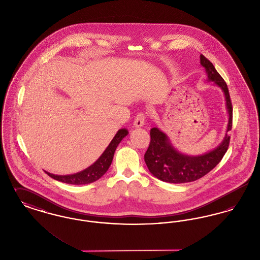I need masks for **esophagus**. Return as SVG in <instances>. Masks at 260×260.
<instances>
[{"instance_id":"34e87169","label":"esophagus","mask_w":260,"mask_h":260,"mask_svg":"<svg viewBox=\"0 0 260 260\" xmlns=\"http://www.w3.org/2000/svg\"><path fill=\"white\" fill-rule=\"evenodd\" d=\"M145 123V115L143 113H139L138 115H136V119H135V126L136 127H141Z\"/></svg>"}]
</instances>
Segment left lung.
I'll list each match as a JSON object with an SVG mask.
<instances>
[{
    "mask_svg": "<svg viewBox=\"0 0 260 260\" xmlns=\"http://www.w3.org/2000/svg\"><path fill=\"white\" fill-rule=\"evenodd\" d=\"M201 65L205 68L208 75V81L213 82L215 86L221 88L225 96L226 108L228 112V124L226 135L222 142L213 150L203 155L189 156L180 153L174 148L169 136L158 127L150 131L151 141L144 155V161L149 172L161 181L169 183H186L195 181L210 173L216 165L221 161L225 155L230 141L227 135L232 128V103L229 90L222 77L218 74L212 63L203 54L200 56Z\"/></svg>",
    "mask_w": 260,
    "mask_h": 260,
    "instance_id": "left-lung-1",
    "label": "left lung"
}]
</instances>
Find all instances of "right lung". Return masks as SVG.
<instances>
[{
  "instance_id": "1",
  "label": "right lung",
  "mask_w": 260,
  "mask_h": 260,
  "mask_svg": "<svg viewBox=\"0 0 260 260\" xmlns=\"http://www.w3.org/2000/svg\"><path fill=\"white\" fill-rule=\"evenodd\" d=\"M127 134L128 132L126 128L119 129L118 133L113 137L110 144L107 146V148L105 149V151L102 153V155L99 157V159L91 166H89L86 170L80 173L67 174V175H56L48 172L46 173L48 175H50L51 178L67 184L83 185V184L92 183L99 180V178L108 171L113 161L115 150L119 145V143L123 140L124 136H127Z\"/></svg>"
}]
</instances>
